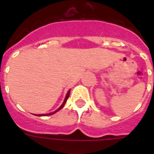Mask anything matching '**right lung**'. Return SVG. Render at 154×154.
Returning a JSON list of instances; mask_svg holds the SVG:
<instances>
[{
    "instance_id": "add662e5",
    "label": "right lung",
    "mask_w": 154,
    "mask_h": 154,
    "mask_svg": "<svg viewBox=\"0 0 154 154\" xmlns=\"http://www.w3.org/2000/svg\"><path fill=\"white\" fill-rule=\"evenodd\" d=\"M69 94H70V89H69V91H68V92H67V94H66V96H65V100H64V102H63V103H62V106H61L60 107H59V108L58 109H56L55 111V112H51V113H48V114H41V115H35V116H50V115H53V114L54 113H55V112H58V111H59V110L61 109H62L63 108V106H65V103H66V101H67V99H69Z\"/></svg>"
}]
</instances>
